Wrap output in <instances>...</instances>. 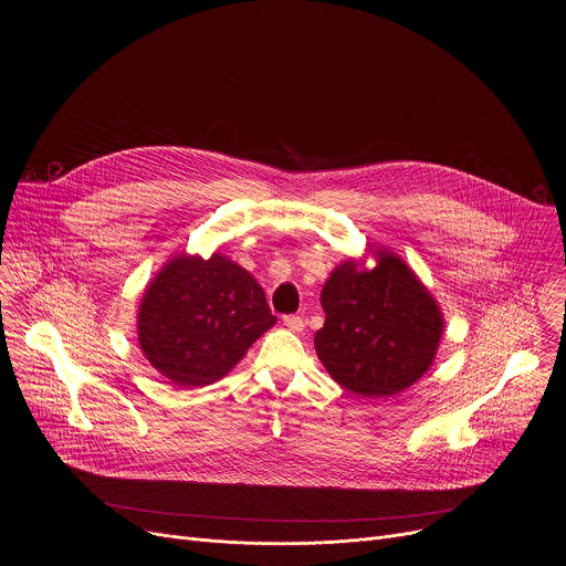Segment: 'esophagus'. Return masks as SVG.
I'll return each instance as SVG.
<instances>
[{
    "label": "esophagus",
    "instance_id": "34e87169",
    "mask_svg": "<svg viewBox=\"0 0 566 566\" xmlns=\"http://www.w3.org/2000/svg\"><path fill=\"white\" fill-rule=\"evenodd\" d=\"M282 322H284V326H286L291 333H302V331H304V326H306V324H304V319H302V317H297V315H286Z\"/></svg>",
    "mask_w": 566,
    "mask_h": 566
}]
</instances>
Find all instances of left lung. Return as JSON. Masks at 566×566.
I'll return each mask as SVG.
<instances>
[{
  "mask_svg": "<svg viewBox=\"0 0 566 566\" xmlns=\"http://www.w3.org/2000/svg\"><path fill=\"white\" fill-rule=\"evenodd\" d=\"M376 266L339 264L322 291L326 324L315 349L347 391L387 398L405 391L433 365L444 319L418 275L391 251H376Z\"/></svg>",
  "mask_w": 566,
  "mask_h": 566,
  "instance_id": "obj_1",
  "label": "left lung"
}]
</instances>
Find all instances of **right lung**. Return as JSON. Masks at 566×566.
Wrapping results in <instances>:
<instances>
[{"instance_id":"right-lung-1","label":"right lung","mask_w":566,"mask_h":566,"mask_svg":"<svg viewBox=\"0 0 566 566\" xmlns=\"http://www.w3.org/2000/svg\"><path fill=\"white\" fill-rule=\"evenodd\" d=\"M277 317L249 271L214 253H179L146 286L137 339L148 363L177 387L223 378Z\"/></svg>"}]
</instances>
